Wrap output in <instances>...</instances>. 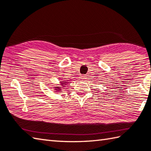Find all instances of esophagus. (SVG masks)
Masks as SVG:
<instances>
[{"label": "esophagus", "mask_w": 151, "mask_h": 151, "mask_svg": "<svg viewBox=\"0 0 151 151\" xmlns=\"http://www.w3.org/2000/svg\"><path fill=\"white\" fill-rule=\"evenodd\" d=\"M80 79H83H83H86V76H82L80 77Z\"/></svg>", "instance_id": "34e87169"}]
</instances>
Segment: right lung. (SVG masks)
I'll return each instance as SVG.
<instances>
[{"label": "right lung", "mask_w": 151, "mask_h": 151, "mask_svg": "<svg viewBox=\"0 0 151 151\" xmlns=\"http://www.w3.org/2000/svg\"><path fill=\"white\" fill-rule=\"evenodd\" d=\"M64 83H67V82H64ZM61 85H65V83H61Z\"/></svg>", "instance_id": "1"}]
</instances>
